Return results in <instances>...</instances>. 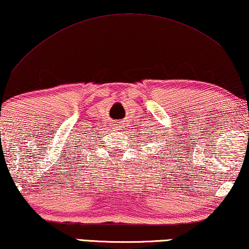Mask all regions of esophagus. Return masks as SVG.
Wrapping results in <instances>:
<instances>
[{
	"mask_svg": "<svg viewBox=\"0 0 249 249\" xmlns=\"http://www.w3.org/2000/svg\"><path fill=\"white\" fill-rule=\"evenodd\" d=\"M122 128H124V125H122L121 122H117V124H114V129L116 130H121Z\"/></svg>",
	"mask_w": 249,
	"mask_h": 249,
	"instance_id": "esophagus-1",
	"label": "esophagus"
}]
</instances>
